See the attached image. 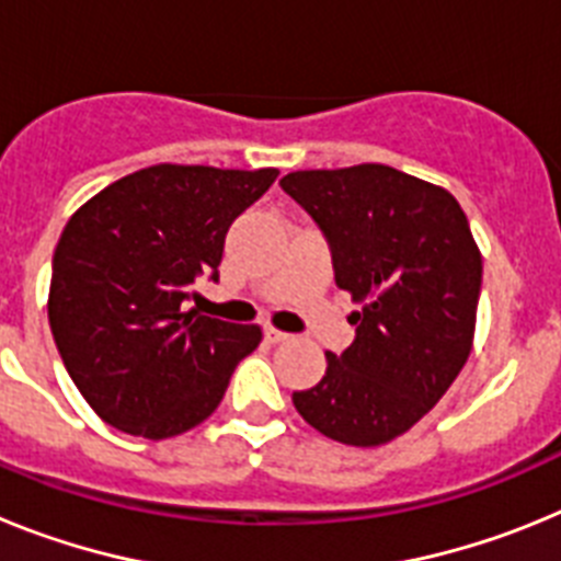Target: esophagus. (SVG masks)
Segmentation results:
<instances>
[{
  "label": "esophagus",
  "mask_w": 561,
  "mask_h": 561,
  "mask_svg": "<svg viewBox=\"0 0 561 561\" xmlns=\"http://www.w3.org/2000/svg\"><path fill=\"white\" fill-rule=\"evenodd\" d=\"M286 336H289V334H284V331L272 329V325H266V329H264V340L272 342V345H275V342H284Z\"/></svg>",
  "instance_id": "obj_1"
}]
</instances>
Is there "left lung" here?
<instances>
[{"label": "left lung", "mask_w": 561, "mask_h": 561, "mask_svg": "<svg viewBox=\"0 0 561 561\" xmlns=\"http://www.w3.org/2000/svg\"><path fill=\"white\" fill-rule=\"evenodd\" d=\"M280 187L323 230L334 280L359 311L325 376L291 393L317 433L379 447L438 404L469 359L483 257L449 191L390 165L286 173Z\"/></svg>", "instance_id": "left-lung-1"}]
</instances>
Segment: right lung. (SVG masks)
I'll list each match as a JSON object with an SVG mask.
<instances>
[{"mask_svg": "<svg viewBox=\"0 0 561 561\" xmlns=\"http://www.w3.org/2000/svg\"><path fill=\"white\" fill-rule=\"evenodd\" d=\"M275 180V168L151 165L67 221L53 255L49 329L106 424L162 440L219 408L261 329L187 311V300L199 277L219 280L227 230Z\"/></svg>", "mask_w": 561, "mask_h": 561, "instance_id": "obj_1", "label": "right lung"}]
</instances>
